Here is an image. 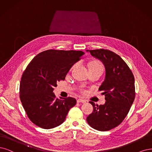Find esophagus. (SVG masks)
Returning a JSON list of instances; mask_svg holds the SVG:
<instances>
[{
    "instance_id": "1",
    "label": "esophagus",
    "mask_w": 152,
    "mask_h": 152,
    "mask_svg": "<svg viewBox=\"0 0 152 152\" xmlns=\"http://www.w3.org/2000/svg\"><path fill=\"white\" fill-rule=\"evenodd\" d=\"M77 103H86V99H78L77 100Z\"/></svg>"
}]
</instances>
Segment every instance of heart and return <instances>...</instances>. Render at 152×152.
I'll return each mask as SVG.
<instances>
[{"label": "heart", "instance_id": "1", "mask_svg": "<svg viewBox=\"0 0 152 152\" xmlns=\"http://www.w3.org/2000/svg\"><path fill=\"white\" fill-rule=\"evenodd\" d=\"M89 69H99L102 71H103V69H104L102 63H101L100 61H96V60L89 62Z\"/></svg>", "mask_w": 152, "mask_h": 152}]
</instances>
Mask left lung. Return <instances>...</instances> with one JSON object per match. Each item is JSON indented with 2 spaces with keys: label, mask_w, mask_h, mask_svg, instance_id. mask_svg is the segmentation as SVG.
<instances>
[{
  "label": "left lung",
  "mask_w": 152,
  "mask_h": 152,
  "mask_svg": "<svg viewBox=\"0 0 152 152\" xmlns=\"http://www.w3.org/2000/svg\"><path fill=\"white\" fill-rule=\"evenodd\" d=\"M93 57L104 64V81L99 90L104 94V104L95 105L89 102L93 111L86 118L89 125L99 131H108L125 118L135 97L134 78L125 62L116 53L108 49L87 50Z\"/></svg>",
  "instance_id": "obj_1"
}]
</instances>
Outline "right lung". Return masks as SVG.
Here are the masks:
<instances>
[{
  "label": "right lung",
  "mask_w": 152,
  "mask_h": 152,
  "mask_svg": "<svg viewBox=\"0 0 152 152\" xmlns=\"http://www.w3.org/2000/svg\"><path fill=\"white\" fill-rule=\"evenodd\" d=\"M84 54L81 50L49 49L38 54L28 64L21 77L20 99L36 125L44 129L60 125L76 104L71 97L56 98L53 91Z\"/></svg>",
  "instance_id": "obj_1"
}]
</instances>
